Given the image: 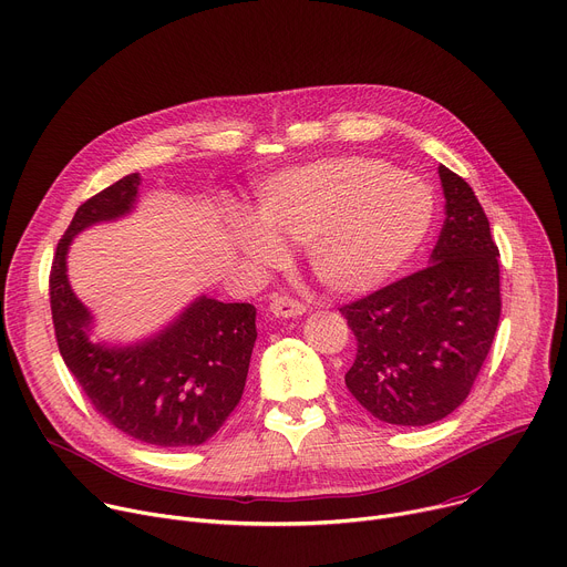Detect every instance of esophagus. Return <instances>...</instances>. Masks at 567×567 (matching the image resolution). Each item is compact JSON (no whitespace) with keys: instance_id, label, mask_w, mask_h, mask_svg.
<instances>
[{"instance_id":"34e87169","label":"esophagus","mask_w":567,"mask_h":567,"mask_svg":"<svg viewBox=\"0 0 567 567\" xmlns=\"http://www.w3.org/2000/svg\"><path fill=\"white\" fill-rule=\"evenodd\" d=\"M270 312L277 318H299L306 312V303L290 295H275L270 301Z\"/></svg>"}]
</instances>
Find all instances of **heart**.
<instances>
[{
    "mask_svg": "<svg viewBox=\"0 0 567 567\" xmlns=\"http://www.w3.org/2000/svg\"><path fill=\"white\" fill-rule=\"evenodd\" d=\"M434 216L430 186L371 157H333L284 171L259 194V220L238 218L231 240L251 261L279 266L306 243L322 286L360 295L383 286L423 243Z\"/></svg>",
    "mask_w": 567,
    "mask_h": 567,
    "instance_id": "heart-1",
    "label": "heart"
}]
</instances>
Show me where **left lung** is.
Here are the masks:
<instances>
[{"instance_id": "left-lung-1", "label": "left lung", "mask_w": 567, "mask_h": 567, "mask_svg": "<svg viewBox=\"0 0 567 567\" xmlns=\"http://www.w3.org/2000/svg\"><path fill=\"white\" fill-rule=\"evenodd\" d=\"M446 220L430 266L340 308L358 340L344 383L379 421L427 425L457 410L493 344L499 249L464 177L439 166Z\"/></svg>"}]
</instances>
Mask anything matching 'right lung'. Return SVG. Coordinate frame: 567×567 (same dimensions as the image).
I'll return each mask as SVG.
<instances>
[{
  "label": "right lung",
  "mask_w": 567,
  "mask_h": 567,
  "mask_svg": "<svg viewBox=\"0 0 567 567\" xmlns=\"http://www.w3.org/2000/svg\"><path fill=\"white\" fill-rule=\"evenodd\" d=\"M140 179L131 173L85 200L60 238L49 275L55 340L92 408L116 430L162 449L200 446L243 396L257 308L200 297L159 336L118 349L90 342V310L68 281L72 238L128 214Z\"/></svg>",
  "instance_id": "right-lung-1"
}]
</instances>
